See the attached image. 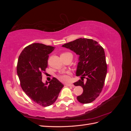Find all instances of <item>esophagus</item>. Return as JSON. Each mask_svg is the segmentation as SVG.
<instances>
[{"label": "esophagus", "instance_id": "34e87169", "mask_svg": "<svg viewBox=\"0 0 131 131\" xmlns=\"http://www.w3.org/2000/svg\"><path fill=\"white\" fill-rule=\"evenodd\" d=\"M66 85L67 86H72V87L74 86V84H72V83H70V84H66Z\"/></svg>", "mask_w": 131, "mask_h": 131}]
</instances>
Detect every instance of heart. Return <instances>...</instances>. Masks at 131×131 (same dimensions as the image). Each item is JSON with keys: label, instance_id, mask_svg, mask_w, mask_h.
Masks as SVG:
<instances>
[{"label": "heart", "instance_id": "obj_1", "mask_svg": "<svg viewBox=\"0 0 131 131\" xmlns=\"http://www.w3.org/2000/svg\"><path fill=\"white\" fill-rule=\"evenodd\" d=\"M71 53L69 52H63L61 54V56H66V55L70 54ZM71 74L70 72H67L66 73H61L58 75L57 78L59 80L62 82H67L69 80V75Z\"/></svg>", "mask_w": 131, "mask_h": 131}]
</instances>
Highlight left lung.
I'll list each match as a JSON object with an SVG mask.
<instances>
[{
    "instance_id": "1",
    "label": "left lung",
    "mask_w": 131,
    "mask_h": 131,
    "mask_svg": "<svg viewBox=\"0 0 131 131\" xmlns=\"http://www.w3.org/2000/svg\"><path fill=\"white\" fill-rule=\"evenodd\" d=\"M62 46L80 56L76 74L81 77V80L74 85L83 89L82 93L77 97L78 101L82 104L90 103L100 96L104 86L107 72L104 49L96 41L87 38H79Z\"/></svg>"
}]
</instances>
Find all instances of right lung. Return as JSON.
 <instances>
[{
  "instance_id": "right-lung-1",
  "label": "right lung",
  "mask_w": 131,
  "mask_h": 131,
  "mask_svg": "<svg viewBox=\"0 0 131 131\" xmlns=\"http://www.w3.org/2000/svg\"><path fill=\"white\" fill-rule=\"evenodd\" d=\"M54 49L42 43H31L23 49L17 62V73L22 90L31 100L42 106L53 104L64 86L55 78L46 84L42 81L49 54Z\"/></svg>"
}]
</instances>
